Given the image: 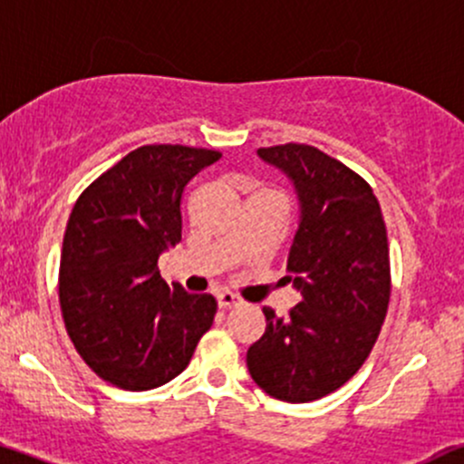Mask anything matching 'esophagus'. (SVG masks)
Listing matches in <instances>:
<instances>
[{
    "label": "esophagus",
    "instance_id": "esophagus-1",
    "mask_svg": "<svg viewBox=\"0 0 464 464\" xmlns=\"http://www.w3.org/2000/svg\"><path fill=\"white\" fill-rule=\"evenodd\" d=\"M218 306H220L222 310L242 306V299L237 297V295H233V293H228V290H224V293L218 295Z\"/></svg>",
    "mask_w": 464,
    "mask_h": 464
}]
</instances>
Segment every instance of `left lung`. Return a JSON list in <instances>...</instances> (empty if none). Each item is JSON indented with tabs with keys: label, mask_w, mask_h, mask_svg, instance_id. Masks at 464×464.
Wrapping results in <instances>:
<instances>
[{
	"label": "left lung",
	"mask_w": 464,
	"mask_h": 464,
	"mask_svg": "<svg viewBox=\"0 0 464 464\" xmlns=\"http://www.w3.org/2000/svg\"><path fill=\"white\" fill-rule=\"evenodd\" d=\"M257 154L297 187L302 220L286 268L302 302L286 317L264 306L266 330L246 365L273 399L310 403L348 383L379 339L392 290L388 231L372 187L337 158L304 142Z\"/></svg>",
	"instance_id": "8db88e82"
}]
</instances>
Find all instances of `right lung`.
Wrapping results in <instances>:
<instances>
[{"instance_id":"obj_1","label":"right lung","mask_w":464,"mask_h":464,"mask_svg":"<svg viewBox=\"0 0 464 464\" xmlns=\"http://www.w3.org/2000/svg\"><path fill=\"white\" fill-rule=\"evenodd\" d=\"M220 156L205 147L142 145L85 187L70 213L61 317L81 359L116 388L169 383L213 325V295L167 286L158 257L182 240L187 182Z\"/></svg>"}]
</instances>
